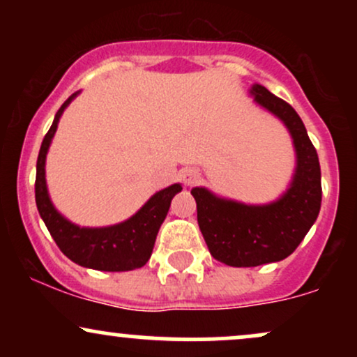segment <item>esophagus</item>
<instances>
[{
  "label": "esophagus",
  "mask_w": 357,
  "mask_h": 357,
  "mask_svg": "<svg viewBox=\"0 0 357 357\" xmlns=\"http://www.w3.org/2000/svg\"><path fill=\"white\" fill-rule=\"evenodd\" d=\"M183 178H184V184H186V186H191V184H195L196 181H198L199 174L196 173V171H186Z\"/></svg>",
  "instance_id": "1"
}]
</instances>
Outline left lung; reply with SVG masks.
<instances>
[{
    "instance_id": "8db88e82",
    "label": "left lung",
    "mask_w": 357,
    "mask_h": 357,
    "mask_svg": "<svg viewBox=\"0 0 357 357\" xmlns=\"http://www.w3.org/2000/svg\"><path fill=\"white\" fill-rule=\"evenodd\" d=\"M255 102L284 122L296 147L292 183L280 198L267 204H245L192 188L198 225L213 258L230 267H257L294 253L317 220L322 202L321 166L302 119L292 105L264 85L253 84Z\"/></svg>"
}]
</instances>
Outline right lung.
<instances>
[{
  "mask_svg": "<svg viewBox=\"0 0 357 357\" xmlns=\"http://www.w3.org/2000/svg\"><path fill=\"white\" fill-rule=\"evenodd\" d=\"M79 96L72 93L63 105L55 114L53 124L47 136L43 137L42 147L36 161L35 199L40 216L47 225L52 238L59 245L65 257L82 267L102 270V272H127V270L141 268L147 264L153 253L155 236L159 228L169 211L171 199L183 190L181 184L176 183L165 190L158 191L147 199L144 206L136 215L122 223L104 228H80L61 216L53 206L47 190L45 179V161H47L48 147L56 132V126L67 109V105Z\"/></svg>",
  "mask_w": 357,
  "mask_h": 357,
  "instance_id": "add662e5",
  "label": "right lung"
}]
</instances>
